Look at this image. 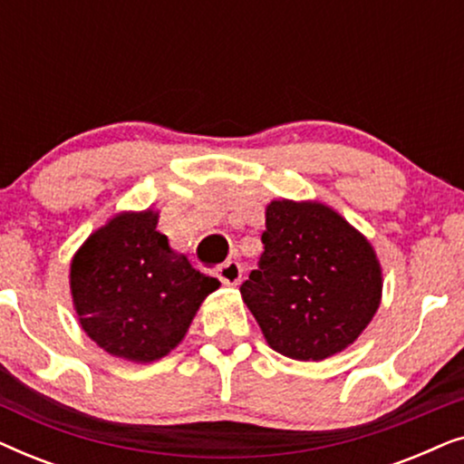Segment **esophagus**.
Here are the masks:
<instances>
[{
  "mask_svg": "<svg viewBox=\"0 0 464 464\" xmlns=\"http://www.w3.org/2000/svg\"><path fill=\"white\" fill-rule=\"evenodd\" d=\"M215 275H218V278L221 283L226 285H238L240 278H243V268H240L238 262H226L221 264L218 270H215Z\"/></svg>",
  "mask_w": 464,
  "mask_h": 464,
  "instance_id": "1",
  "label": "esophagus"
}]
</instances>
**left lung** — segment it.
<instances>
[{"label": "left lung", "instance_id": "1", "mask_svg": "<svg viewBox=\"0 0 464 464\" xmlns=\"http://www.w3.org/2000/svg\"><path fill=\"white\" fill-rule=\"evenodd\" d=\"M262 245L240 294L268 344L297 361L353 344L382 294L372 245L329 207L291 200L266 208Z\"/></svg>", "mask_w": 464, "mask_h": 464}]
</instances>
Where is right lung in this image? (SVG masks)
Returning a JSON list of instances; mask_svg holds the SVG:
<instances>
[{"instance_id":"add662e5","label":"right lung","mask_w":464,"mask_h":464,"mask_svg":"<svg viewBox=\"0 0 464 464\" xmlns=\"http://www.w3.org/2000/svg\"><path fill=\"white\" fill-rule=\"evenodd\" d=\"M151 211L122 213L86 240L72 264L82 329L107 353L148 363L179 344L219 281L192 268L156 230Z\"/></svg>"}]
</instances>
